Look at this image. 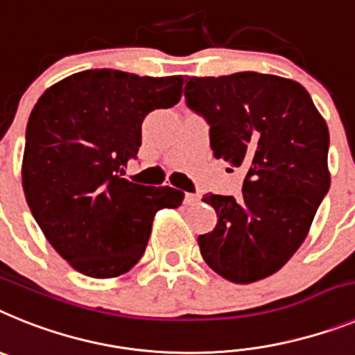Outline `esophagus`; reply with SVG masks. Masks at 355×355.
<instances>
[{
  "label": "esophagus",
  "mask_w": 355,
  "mask_h": 355,
  "mask_svg": "<svg viewBox=\"0 0 355 355\" xmlns=\"http://www.w3.org/2000/svg\"><path fill=\"white\" fill-rule=\"evenodd\" d=\"M196 202H200V195H195V193H186V196H184V203L191 205V203H196Z\"/></svg>",
  "instance_id": "1"
}]
</instances>
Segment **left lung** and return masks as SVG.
Returning <instances> with one entry per match:
<instances>
[{
    "instance_id": "8db88e82",
    "label": "left lung",
    "mask_w": 355,
    "mask_h": 355,
    "mask_svg": "<svg viewBox=\"0 0 355 355\" xmlns=\"http://www.w3.org/2000/svg\"><path fill=\"white\" fill-rule=\"evenodd\" d=\"M184 94L211 125L216 159L246 169L239 202L202 198L218 216L198 237L202 257L236 284L266 279L300 248L331 187L325 119L298 82L254 71L187 76Z\"/></svg>"
}]
</instances>
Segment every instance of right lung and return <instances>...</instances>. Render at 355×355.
<instances>
[{
	"label": "right lung",
	"instance_id": "right-lung-1",
	"mask_svg": "<svg viewBox=\"0 0 355 355\" xmlns=\"http://www.w3.org/2000/svg\"><path fill=\"white\" fill-rule=\"evenodd\" d=\"M184 76H137L89 69L60 80L37 100L24 143L21 180L42 234L71 266L92 279L137 264L160 209L184 193L123 178L141 146L148 112L180 101Z\"/></svg>",
	"mask_w": 355,
	"mask_h": 355
}]
</instances>
